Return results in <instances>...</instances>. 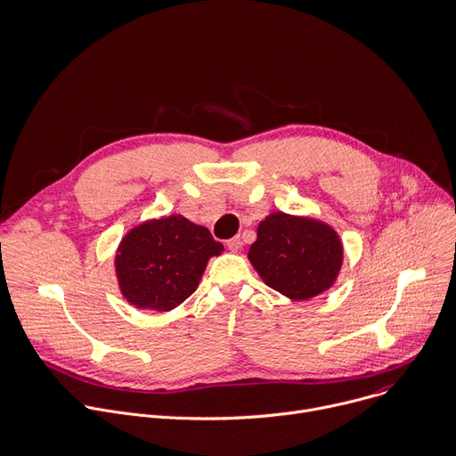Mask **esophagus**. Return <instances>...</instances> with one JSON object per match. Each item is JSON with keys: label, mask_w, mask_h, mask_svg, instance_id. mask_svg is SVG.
<instances>
[{"label": "esophagus", "mask_w": 456, "mask_h": 456, "mask_svg": "<svg viewBox=\"0 0 456 456\" xmlns=\"http://www.w3.org/2000/svg\"><path fill=\"white\" fill-rule=\"evenodd\" d=\"M226 246L232 254H237V251H240V248H242V240H240V237H233V239L226 240Z\"/></svg>", "instance_id": "34e87169"}]
</instances>
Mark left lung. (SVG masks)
I'll use <instances>...</instances> for the list:
<instances>
[{"instance_id": "obj_1", "label": "left lung", "mask_w": 456, "mask_h": 456, "mask_svg": "<svg viewBox=\"0 0 456 456\" xmlns=\"http://www.w3.org/2000/svg\"><path fill=\"white\" fill-rule=\"evenodd\" d=\"M337 232L314 217L273 212L257 226L248 259L266 286L291 300H308L330 289L342 268Z\"/></svg>"}]
</instances>
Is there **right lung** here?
Wrapping results in <instances>:
<instances>
[{
    "label": "right lung",
    "mask_w": 456,
    "mask_h": 456,
    "mask_svg": "<svg viewBox=\"0 0 456 456\" xmlns=\"http://www.w3.org/2000/svg\"><path fill=\"white\" fill-rule=\"evenodd\" d=\"M223 249L208 228L179 214L144 221L116 251L121 295L139 310L170 312L197 289L210 257Z\"/></svg>",
    "instance_id": "1"
}]
</instances>
